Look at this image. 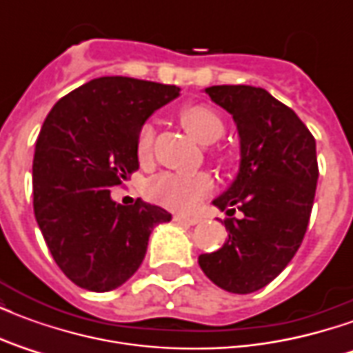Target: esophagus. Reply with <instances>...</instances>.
<instances>
[{"instance_id": "obj_1", "label": "esophagus", "mask_w": 353, "mask_h": 353, "mask_svg": "<svg viewBox=\"0 0 353 353\" xmlns=\"http://www.w3.org/2000/svg\"><path fill=\"white\" fill-rule=\"evenodd\" d=\"M174 221L181 223V225H199V217H187V215H174Z\"/></svg>"}]
</instances>
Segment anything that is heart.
<instances>
[{"mask_svg": "<svg viewBox=\"0 0 353 353\" xmlns=\"http://www.w3.org/2000/svg\"><path fill=\"white\" fill-rule=\"evenodd\" d=\"M179 119L187 130L191 132L200 143H214L225 134V123L221 115L208 105L194 103L181 109ZM154 130L151 124H143L136 138V151L141 161H147L153 151ZM212 177L206 172H166L161 176L153 177L147 183V194L149 199L154 200L170 210H192L200 200L212 191Z\"/></svg>", "mask_w": 353, "mask_h": 353, "instance_id": "1", "label": "heart"}]
</instances>
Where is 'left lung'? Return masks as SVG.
<instances>
[{
  "label": "left lung",
  "instance_id": "1",
  "mask_svg": "<svg viewBox=\"0 0 353 353\" xmlns=\"http://www.w3.org/2000/svg\"><path fill=\"white\" fill-rule=\"evenodd\" d=\"M204 92L232 115L240 138L236 177L212 204L244 215L223 221L227 242L202 253L199 265L217 288L245 295L270 283L301 248L319 176L316 139L265 88L219 85Z\"/></svg>",
  "mask_w": 353,
  "mask_h": 353
}]
</instances>
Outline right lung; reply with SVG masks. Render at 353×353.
<instances>
[{"mask_svg":"<svg viewBox=\"0 0 353 353\" xmlns=\"http://www.w3.org/2000/svg\"><path fill=\"white\" fill-rule=\"evenodd\" d=\"M179 88L132 77H98L54 103L35 143L34 212L52 259L70 280L103 293L123 285L145 257L164 208L117 204L109 189L139 168L136 138Z\"/></svg>","mask_w":353,"mask_h":353,"instance_id":"right-lung-1","label":"right lung"}]
</instances>
